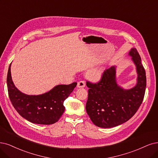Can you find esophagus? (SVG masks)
<instances>
[{
	"label": "esophagus",
	"instance_id": "esophagus-1",
	"mask_svg": "<svg viewBox=\"0 0 158 158\" xmlns=\"http://www.w3.org/2000/svg\"><path fill=\"white\" fill-rule=\"evenodd\" d=\"M85 81H80L77 83V87L78 88H83L85 86Z\"/></svg>",
	"mask_w": 158,
	"mask_h": 158
}]
</instances>
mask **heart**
Masks as SVG:
<instances>
[{
  "mask_svg": "<svg viewBox=\"0 0 158 158\" xmlns=\"http://www.w3.org/2000/svg\"><path fill=\"white\" fill-rule=\"evenodd\" d=\"M100 73L99 72H94L90 74V76H91L92 79H97L99 77V76H100Z\"/></svg>",
  "mask_w": 158,
  "mask_h": 158,
  "instance_id": "b5f03b06",
  "label": "heart"
}]
</instances>
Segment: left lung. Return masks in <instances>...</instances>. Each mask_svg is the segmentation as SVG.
<instances>
[{
	"mask_svg": "<svg viewBox=\"0 0 158 158\" xmlns=\"http://www.w3.org/2000/svg\"><path fill=\"white\" fill-rule=\"evenodd\" d=\"M129 55L138 74L133 88L125 90L117 85L115 66L105 70L98 83L86 82L89 88L86 113L96 126L109 128L124 123L136 113L143 101L147 86L145 70L135 48H132Z\"/></svg>",
	"mask_w": 158,
	"mask_h": 158,
	"instance_id": "left-lung-1",
	"label": "left lung"
}]
</instances>
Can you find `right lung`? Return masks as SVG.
<instances>
[{
  "label": "right lung",
  "mask_w": 158,
  "mask_h": 158,
  "mask_svg": "<svg viewBox=\"0 0 158 158\" xmlns=\"http://www.w3.org/2000/svg\"><path fill=\"white\" fill-rule=\"evenodd\" d=\"M10 66L11 64L7 75L8 96L17 112L34 124H55L64 113V102L72 92L77 83L57 85L41 95H27L15 86L11 79Z\"/></svg>",
  "instance_id": "add662e5"
}]
</instances>
